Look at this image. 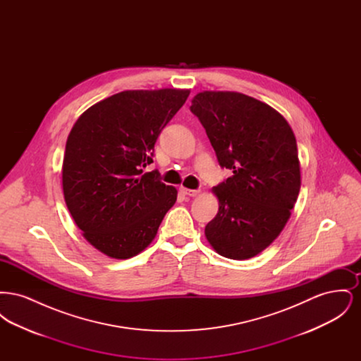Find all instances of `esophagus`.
Returning a JSON list of instances; mask_svg holds the SVG:
<instances>
[{"instance_id": "1", "label": "esophagus", "mask_w": 361, "mask_h": 361, "mask_svg": "<svg viewBox=\"0 0 361 361\" xmlns=\"http://www.w3.org/2000/svg\"><path fill=\"white\" fill-rule=\"evenodd\" d=\"M180 192H181L184 196H189V197H193V196H196V195L199 193L197 189H188L184 188V187L180 188Z\"/></svg>"}]
</instances>
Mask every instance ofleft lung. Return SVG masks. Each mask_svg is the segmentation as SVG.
<instances>
[{
    "label": "left lung",
    "instance_id": "1",
    "mask_svg": "<svg viewBox=\"0 0 361 361\" xmlns=\"http://www.w3.org/2000/svg\"><path fill=\"white\" fill-rule=\"evenodd\" d=\"M190 112L218 162L231 171L212 189L219 200L207 240L224 257L246 259L268 247L291 216L300 189L296 139L268 104L237 92H202Z\"/></svg>",
    "mask_w": 361,
    "mask_h": 361
}]
</instances>
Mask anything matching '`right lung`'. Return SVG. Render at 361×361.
<instances>
[{
    "label": "right lung",
    "mask_w": 361,
    "mask_h": 361,
    "mask_svg": "<svg viewBox=\"0 0 361 361\" xmlns=\"http://www.w3.org/2000/svg\"><path fill=\"white\" fill-rule=\"evenodd\" d=\"M189 90H126L94 104L70 131L62 168L65 202L84 237L112 258L133 257L154 240L177 189L153 162L165 126Z\"/></svg>",
    "instance_id": "1"
}]
</instances>
